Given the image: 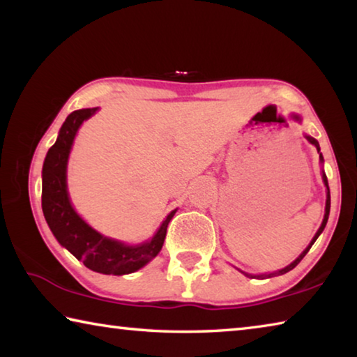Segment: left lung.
I'll return each instance as SVG.
<instances>
[{
  "label": "left lung",
  "mask_w": 357,
  "mask_h": 357,
  "mask_svg": "<svg viewBox=\"0 0 357 357\" xmlns=\"http://www.w3.org/2000/svg\"><path fill=\"white\" fill-rule=\"evenodd\" d=\"M296 119H299V116H294ZM307 140H309L313 146H315L317 149H318V153H319V144H318V142L315 140V138H312V137H307ZM319 159H321V162H323V155H321V153H319ZM323 181H324V184H326V187H328V198H326V213H324V219H323V223H321V227H319V229L317 231V234H315V238L312 239V243H310V245L307 247V249L301 253V255L294 259V261L289 264V266H287V268H283V269H280V271H277V273H271V274H263V275H249V274H245L247 277H257V279H269V277H275V275H282V274H285V273H288V271H291V269H294L296 266H298L299 263H301V259L305 257V253L310 250V247L313 245V243H315V241L318 239V236L319 234H321V231L324 229V227H326V223H328V219H329V211H331V192H329V185H328V178H326V174L323 173Z\"/></svg>",
  "instance_id": "left-lung-1"
}]
</instances>
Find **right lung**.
<instances>
[{
    "mask_svg": "<svg viewBox=\"0 0 357 357\" xmlns=\"http://www.w3.org/2000/svg\"><path fill=\"white\" fill-rule=\"evenodd\" d=\"M98 108H82L66 118L58 140L48 149L42 168V211L58 243L91 271L100 274L123 275L135 273L160 252L167 236V227L176 211H172L159 231L148 243L126 245L102 236L72 208L66 184V168L78 128L93 116Z\"/></svg>",
    "mask_w": 357,
    "mask_h": 357,
    "instance_id": "add662e5",
    "label": "right lung"
}]
</instances>
